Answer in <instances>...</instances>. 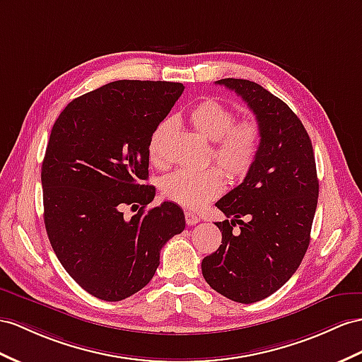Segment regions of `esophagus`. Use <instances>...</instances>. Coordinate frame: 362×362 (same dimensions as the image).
I'll use <instances>...</instances> for the list:
<instances>
[{
  "instance_id": "obj_1",
  "label": "esophagus",
  "mask_w": 362,
  "mask_h": 362,
  "mask_svg": "<svg viewBox=\"0 0 362 362\" xmlns=\"http://www.w3.org/2000/svg\"><path fill=\"white\" fill-rule=\"evenodd\" d=\"M185 220H187L188 226H194V225L199 223L200 217L196 216V214H192V212H189V211H187V212H185Z\"/></svg>"
}]
</instances>
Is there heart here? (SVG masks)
<instances>
[{
    "instance_id": "obj_1",
    "label": "heart",
    "mask_w": 362,
    "mask_h": 362,
    "mask_svg": "<svg viewBox=\"0 0 362 362\" xmlns=\"http://www.w3.org/2000/svg\"><path fill=\"white\" fill-rule=\"evenodd\" d=\"M189 124L206 141L214 142L211 150L212 160L229 180H242L251 171L262 145L260 124L252 117L235 120L234 110L217 99H205L189 111ZM175 122L168 117L154 128L148 156L151 163H166L165 144L174 133ZM217 168L205 171H175L162 180L163 196L188 209H199L217 199L225 187V179Z\"/></svg>"
}]
</instances>
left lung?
<instances>
[{"label":"left lung","mask_w":362,"mask_h":362,"mask_svg":"<svg viewBox=\"0 0 362 362\" xmlns=\"http://www.w3.org/2000/svg\"><path fill=\"white\" fill-rule=\"evenodd\" d=\"M216 84L235 91L252 110L262 145L245 180L216 203L230 220L216 223L221 245L203 258L202 274L226 298L251 304L280 289L308 251L318 203L317 165L308 132L281 99L252 81ZM235 223L240 230L233 235Z\"/></svg>","instance_id":"1"}]
</instances>
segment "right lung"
I'll list each match as a JSON object with an SVG mask.
<instances>
[{"label": "right lung", "mask_w": 362, "mask_h": 362, "mask_svg": "<svg viewBox=\"0 0 362 362\" xmlns=\"http://www.w3.org/2000/svg\"><path fill=\"white\" fill-rule=\"evenodd\" d=\"M180 82L115 81L62 110L45 150L44 223L64 269L82 289L120 301L150 283L162 246L185 229L175 203L145 211L148 142L183 93ZM141 209L132 219L124 206Z\"/></svg>", "instance_id": "add662e5"}]
</instances>
